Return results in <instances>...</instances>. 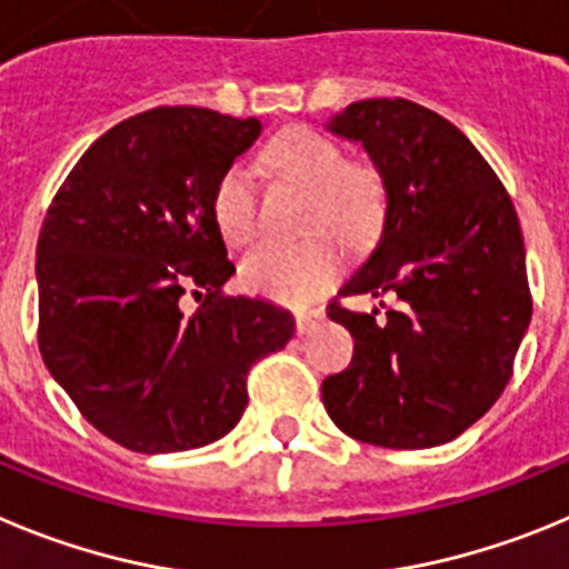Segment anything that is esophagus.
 I'll return each mask as SVG.
<instances>
[{
    "instance_id": "esophagus-1",
    "label": "esophagus",
    "mask_w": 569,
    "mask_h": 569,
    "mask_svg": "<svg viewBox=\"0 0 569 569\" xmlns=\"http://www.w3.org/2000/svg\"><path fill=\"white\" fill-rule=\"evenodd\" d=\"M295 320H297V335H311V331L326 320V315H322L320 309H297Z\"/></svg>"
}]
</instances>
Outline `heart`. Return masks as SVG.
Segmentation results:
<instances>
[{"label": "heart", "instance_id": "b5f03b06", "mask_svg": "<svg viewBox=\"0 0 569 569\" xmlns=\"http://www.w3.org/2000/svg\"><path fill=\"white\" fill-rule=\"evenodd\" d=\"M266 163L280 178L311 192L309 234L335 233L346 247L357 249L380 232L386 218L380 172L368 163L346 161L340 144L329 136L311 127H286L266 147ZM209 207L229 247H247L258 234V187L249 167L229 163L214 181ZM333 239L322 234L300 247L263 243L243 258L240 280L249 291L272 300H311L340 278L342 252Z\"/></svg>", "mask_w": 569, "mask_h": 569}]
</instances>
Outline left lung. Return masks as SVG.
<instances>
[{"label":"left lung","instance_id":"8db88e82","mask_svg":"<svg viewBox=\"0 0 569 569\" xmlns=\"http://www.w3.org/2000/svg\"><path fill=\"white\" fill-rule=\"evenodd\" d=\"M329 130L360 141L386 187L380 243L342 295L391 306H329L355 357L322 380V406L360 442L445 445L501 397L533 315L513 201L482 152L422 104L355 101Z\"/></svg>","mask_w":569,"mask_h":569}]
</instances>
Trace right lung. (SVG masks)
<instances>
[{
	"instance_id": "obj_1",
	"label": "right lung",
	"mask_w": 569,
	"mask_h": 569,
	"mask_svg": "<svg viewBox=\"0 0 569 569\" xmlns=\"http://www.w3.org/2000/svg\"><path fill=\"white\" fill-rule=\"evenodd\" d=\"M258 119L156 107L76 161L36 247L39 351L81 417L136 453L227 437L249 368L295 335V317L223 295L234 274L212 187L260 136ZM189 290L204 303L183 316Z\"/></svg>"
}]
</instances>
